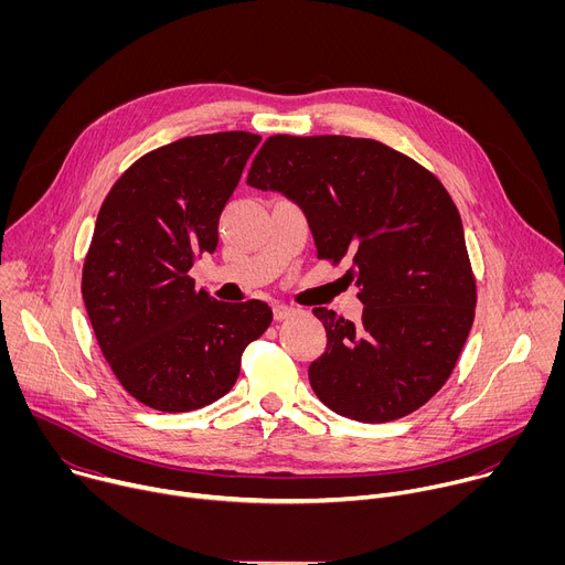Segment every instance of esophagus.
<instances>
[{"mask_svg": "<svg viewBox=\"0 0 565 565\" xmlns=\"http://www.w3.org/2000/svg\"><path fill=\"white\" fill-rule=\"evenodd\" d=\"M273 312H275V319H277V321H284V319H288V317L297 315L299 310H297V308H292V306H286V303H277V306L273 308Z\"/></svg>", "mask_w": 565, "mask_h": 565, "instance_id": "obj_1", "label": "esophagus"}]
</instances>
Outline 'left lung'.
<instances>
[{
    "mask_svg": "<svg viewBox=\"0 0 565 565\" xmlns=\"http://www.w3.org/2000/svg\"><path fill=\"white\" fill-rule=\"evenodd\" d=\"M248 185L279 192L306 216L319 259L344 275L362 321L312 308L327 351L308 366L315 395L358 423L420 409L447 382L469 335L476 284L460 214L409 156L351 136H270Z\"/></svg>",
    "mask_w": 565,
    "mask_h": 565,
    "instance_id": "left-lung-1",
    "label": "left lung"
}]
</instances>
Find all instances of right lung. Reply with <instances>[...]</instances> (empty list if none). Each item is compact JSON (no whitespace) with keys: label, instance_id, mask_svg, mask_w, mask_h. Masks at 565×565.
I'll list each match as a JSON object with an SVG mask.
<instances>
[{"label":"right lung","instance_id":"1","mask_svg":"<svg viewBox=\"0 0 565 565\" xmlns=\"http://www.w3.org/2000/svg\"><path fill=\"white\" fill-rule=\"evenodd\" d=\"M262 136L223 131L158 147L118 179L94 227L83 299L114 375L142 405L183 414L236 382L273 310L216 301L190 277Z\"/></svg>","mask_w":565,"mask_h":565}]
</instances>
